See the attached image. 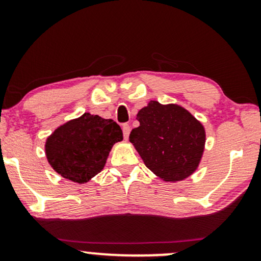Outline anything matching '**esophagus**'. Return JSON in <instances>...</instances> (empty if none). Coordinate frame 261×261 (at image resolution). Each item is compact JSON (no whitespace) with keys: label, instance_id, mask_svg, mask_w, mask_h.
Masks as SVG:
<instances>
[{"label":"esophagus","instance_id":"esophagus-1","mask_svg":"<svg viewBox=\"0 0 261 261\" xmlns=\"http://www.w3.org/2000/svg\"><path fill=\"white\" fill-rule=\"evenodd\" d=\"M122 132H123V138L127 140L128 137H129V132H130L129 124H127V123L122 124Z\"/></svg>","mask_w":261,"mask_h":261}]
</instances>
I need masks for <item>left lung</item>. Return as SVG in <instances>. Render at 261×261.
<instances>
[{
    "mask_svg": "<svg viewBox=\"0 0 261 261\" xmlns=\"http://www.w3.org/2000/svg\"><path fill=\"white\" fill-rule=\"evenodd\" d=\"M140 126L129 141L145 165L165 181L183 180L197 170L205 145L203 124L178 105L149 101L139 110Z\"/></svg>",
    "mask_w": 261,
    "mask_h": 261,
    "instance_id": "8db88e82",
    "label": "left lung"
}]
</instances>
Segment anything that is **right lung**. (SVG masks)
<instances>
[{
  "label": "right lung",
  "mask_w": 261,
  "mask_h": 261,
  "mask_svg": "<svg viewBox=\"0 0 261 261\" xmlns=\"http://www.w3.org/2000/svg\"><path fill=\"white\" fill-rule=\"evenodd\" d=\"M122 139L115 121L84 113L57 128L46 140L45 152L57 173L84 184L101 172L110 149Z\"/></svg>",
  "instance_id": "1"
}]
</instances>
